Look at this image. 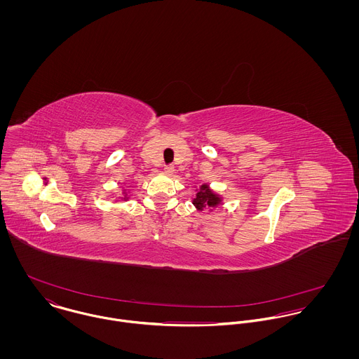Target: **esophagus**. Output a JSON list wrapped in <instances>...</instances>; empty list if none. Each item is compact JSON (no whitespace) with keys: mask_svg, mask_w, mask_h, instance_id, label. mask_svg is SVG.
I'll use <instances>...</instances> for the list:
<instances>
[{"mask_svg":"<svg viewBox=\"0 0 359 359\" xmlns=\"http://www.w3.org/2000/svg\"><path fill=\"white\" fill-rule=\"evenodd\" d=\"M164 172H165L167 175H172V174L175 172V167H174V165H165V167H164Z\"/></svg>","mask_w":359,"mask_h":359,"instance_id":"esophagus-1","label":"esophagus"}]
</instances>
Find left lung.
I'll list each match as a JSON object with an SVG mask.
<instances>
[{"label": "left lung", "mask_w": 359, "mask_h": 359, "mask_svg": "<svg viewBox=\"0 0 359 359\" xmlns=\"http://www.w3.org/2000/svg\"><path fill=\"white\" fill-rule=\"evenodd\" d=\"M195 191H196V195L192 199V203L198 211H203L205 208H210V211H212V208L222 205V201H224L222 196L214 192L208 184H202Z\"/></svg>", "instance_id": "8db88e82"}]
</instances>
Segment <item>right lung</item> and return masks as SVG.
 I'll return each instance as SVG.
<instances>
[{"label": "right lung", "mask_w": 359, "mask_h": 359, "mask_svg": "<svg viewBox=\"0 0 359 359\" xmlns=\"http://www.w3.org/2000/svg\"><path fill=\"white\" fill-rule=\"evenodd\" d=\"M121 185H123V187H126V185H127V180H126L124 182H121ZM113 195H117V194H113ZM121 195H123V198H118V199H123L124 202H127V201L131 198L130 191H127V189H123V191H121Z\"/></svg>", "instance_id": "obj_1"}]
</instances>
